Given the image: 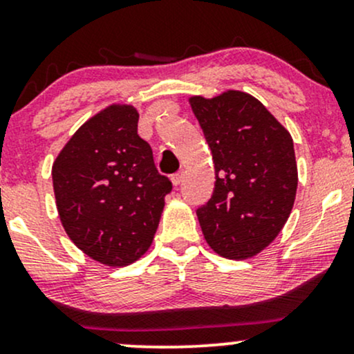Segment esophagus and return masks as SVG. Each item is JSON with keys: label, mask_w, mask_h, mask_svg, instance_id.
I'll return each instance as SVG.
<instances>
[{"label": "esophagus", "mask_w": 354, "mask_h": 354, "mask_svg": "<svg viewBox=\"0 0 354 354\" xmlns=\"http://www.w3.org/2000/svg\"><path fill=\"white\" fill-rule=\"evenodd\" d=\"M183 176H185V173H183V171H178V173H174L173 176H171V181H173V185H174V186L181 185V181H183Z\"/></svg>", "instance_id": "1"}]
</instances>
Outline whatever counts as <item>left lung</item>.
Instances as JSON below:
<instances>
[{
	"label": "left lung",
	"mask_w": 354,
	"mask_h": 354,
	"mask_svg": "<svg viewBox=\"0 0 354 354\" xmlns=\"http://www.w3.org/2000/svg\"><path fill=\"white\" fill-rule=\"evenodd\" d=\"M189 104L209 145L216 178L211 200L196 211L203 234L223 258H253L278 236L293 209V138L245 91L191 96Z\"/></svg>",
	"instance_id": "8db88e82"
}]
</instances>
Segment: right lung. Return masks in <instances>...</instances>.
I'll list each match as a JSON object with an SVG mask.
<instances>
[{
	"label": "right lung",
	"instance_id": "obj_1",
	"mask_svg": "<svg viewBox=\"0 0 354 354\" xmlns=\"http://www.w3.org/2000/svg\"><path fill=\"white\" fill-rule=\"evenodd\" d=\"M138 118L131 104L101 109L63 146L51 169L64 231L106 266H128L149 250L173 188L138 135Z\"/></svg>",
	"mask_w": 354,
	"mask_h": 354
}]
</instances>
